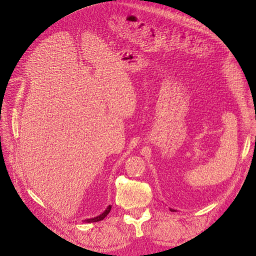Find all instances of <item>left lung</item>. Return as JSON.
<instances>
[{
	"label": "left lung",
	"instance_id": "left-lung-1",
	"mask_svg": "<svg viewBox=\"0 0 256 256\" xmlns=\"http://www.w3.org/2000/svg\"><path fill=\"white\" fill-rule=\"evenodd\" d=\"M171 211H174V210H173V209H171Z\"/></svg>",
	"mask_w": 256,
	"mask_h": 256
}]
</instances>
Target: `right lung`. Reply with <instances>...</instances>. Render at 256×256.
Wrapping results in <instances>:
<instances>
[{"instance_id":"right-lung-1","label":"right lung","mask_w":256,"mask_h":256,"mask_svg":"<svg viewBox=\"0 0 256 256\" xmlns=\"http://www.w3.org/2000/svg\"><path fill=\"white\" fill-rule=\"evenodd\" d=\"M110 209H112V206H108L106 208V210L104 211L102 214H100V215H99V216H97V217H94V218H90V220H85V222H97L103 220L104 218H106V215L110 213Z\"/></svg>"}]
</instances>
